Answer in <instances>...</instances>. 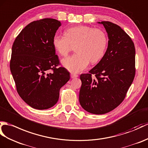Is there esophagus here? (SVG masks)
<instances>
[{"label":"esophagus","instance_id":"34e87169","mask_svg":"<svg viewBox=\"0 0 148 148\" xmlns=\"http://www.w3.org/2000/svg\"><path fill=\"white\" fill-rule=\"evenodd\" d=\"M78 77V75L76 74H74V73H71V78H75V77Z\"/></svg>","mask_w":148,"mask_h":148}]
</instances>
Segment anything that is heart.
Masks as SVG:
<instances>
[{
    "mask_svg": "<svg viewBox=\"0 0 148 148\" xmlns=\"http://www.w3.org/2000/svg\"><path fill=\"white\" fill-rule=\"evenodd\" d=\"M65 35H55L53 45L62 57L67 56L75 47V55L62 60L68 71L79 73L91 62L95 64L103 57L108 47V38L104 30L89 26H77L66 29Z\"/></svg>",
    "mask_w": 148,
    "mask_h": 148,
    "instance_id": "1",
    "label": "heart"
}]
</instances>
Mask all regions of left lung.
I'll return each mask as SVG.
<instances>
[{
	"label": "left lung",
	"instance_id": "8db88e82",
	"mask_svg": "<svg viewBox=\"0 0 148 148\" xmlns=\"http://www.w3.org/2000/svg\"><path fill=\"white\" fill-rule=\"evenodd\" d=\"M98 23L108 33V48L97 66L89 73L81 74L79 97L86 111L97 115L110 112L121 103L136 74V50L130 37L112 22Z\"/></svg>",
	"mask_w": 148,
	"mask_h": 148
}]
</instances>
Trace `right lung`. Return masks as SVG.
Returning <instances> with one entry per match:
<instances>
[{"mask_svg": "<svg viewBox=\"0 0 148 148\" xmlns=\"http://www.w3.org/2000/svg\"><path fill=\"white\" fill-rule=\"evenodd\" d=\"M61 23L57 19L35 21L22 29L12 47L10 69L20 97L32 108L52 107L60 89L69 80L66 69L60 66L53 37Z\"/></svg>", "mask_w": 148, "mask_h": 148, "instance_id": "add662e5", "label": "right lung"}]
</instances>
